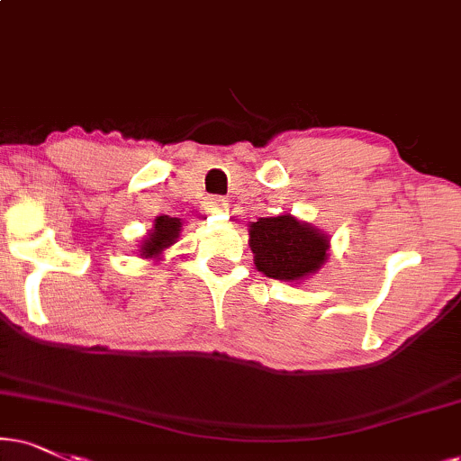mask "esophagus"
Listing matches in <instances>:
<instances>
[{"label": "esophagus", "instance_id": "obj_1", "mask_svg": "<svg viewBox=\"0 0 461 461\" xmlns=\"http://www.w3.org/2000/svg\"><path fill=\"white\" fill-rule=\"evenodd\" d=\"M226 207H229V203H226L221 196H207V198H204V209H207V212L221 213V212H226Z\"/></svg>", "mask_w": 461, "mask_h": 461}]
</instances>
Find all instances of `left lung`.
Returning <instances> with one entry per match:
<instances>
[{
    "mask_svg": "<svg viewBox=\"0 0 461 461\" xmlns=\"http://www.w3.org/2000/svg\"><path fill=\"white\" fill-rule=\"evenodd\" d=\"M249 248L257 269L267 277L294 282L314 274L325 263L329 241L310 224L291 218H258L249 226Z\"/></svg>",
    "mask_w": 461,
    "mask_h": 461,
    "instance_id": "8db88e82",
    "label": "left lung"
}]
</instances>
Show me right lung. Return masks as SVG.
<instances>
[{"label":"right lung","instance_id":"obj_1","mask_svg":"<svg viewBox=\"0 0 461 461\" xmlns=\"http://www.w3.org/2000/svg\"><path fill=\"white\" fill-rule=\"evenodd\" d=\"M181 230V221L177 218H168V215H160L153 224V232L149 235V240H145L143 246H140V257L151 258L158 257L164 248H168L170 243H175V240L179 237Z\"/></svg>","mask_w":461,"mask_h":461}]
</instances>
